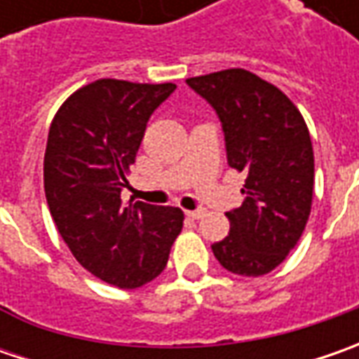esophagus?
Here are the masks:
<instances>
[{
	"label": "esophagus",
	"instance_id": "esophagus-1",
	"mask_svg": "<svg viewBox=\"0 0 359 359\" xmlns=\"http://www.w3.org/2000/svg\"><path fill=\"white\" fill-rule=\"evenodd\" d=\"M203 214H205L203 210H187L186 212V215L189 219H200V217H203Z\"/></svg>",
	"mask_w": 359,
	"mask_h": 359
}]
</instances>
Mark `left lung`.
<instances>
[{"label":"left lung","instance_id":"1","mask_svg":"<svg viewBox=\"0 0 359 359\" xmlns=\"http://www.w3.org/2000/svg\"><path fill=\"white\" fill-rule=\"evenodd\" d=\"M186 81L222 121L229 168L245 172V200L226 214L229 233L212 245L214 255L238 276L269 273L296 248L310 217L313 149L308 126L282 90L248 69Z\"/></svg>","mask_w":359,"mask_h":359}]
</instances>
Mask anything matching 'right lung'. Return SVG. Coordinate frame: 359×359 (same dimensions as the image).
<instances>
[{"instance_id": "obj_1", "label": "right lung", "mask_w": 359, "mask_h": 359, "mask_svg": "<svg viewBox=\"0 0 359 359\" xmlns=\"http://www.w3.org/2000/svg\"><path fill=\"white\" fill-rule=\"evenodd\" d=\"M173 90L97 79L72 93L49 128L43 187L51 217L77 262L121 290L158 278L184 228L180 208L121 203L147 119Z\"/></svg>"}]
</instances>
